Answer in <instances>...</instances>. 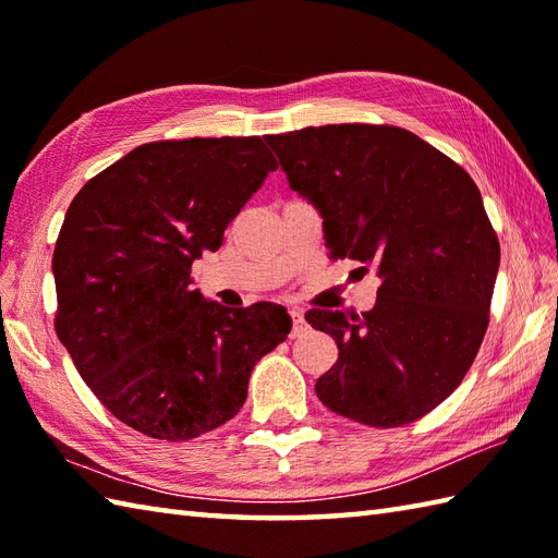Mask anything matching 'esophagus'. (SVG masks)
Listing matches in <instances>:
<instances>
[{
    "mask_svg": "<svg viewBox=\"0 0 558 558\" xmlns=\"http://www.w3.org/2000/svg\"><path fill=\"white\" fill-rule=\"evenodd\" d=\"M292 316V338H300L302 333H306V322H304V312L300 306H292L290 310Z\"/></svg>",
    "mask_w": 558,
    "mask_h": 558,
    "instance_id": "obj_1",
    "label": "esophagus"
}]
</instances>
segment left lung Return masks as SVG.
<instances>
[{"label": "left lung", "instance_id": "left-lung-1", "mask_svg": "<svg viewBox=\"0 0 558 558\" xmlns=\"http://www.w3.org/2000/svg\"><path fill=\"white\" fill-rule=\"evenodd\" d=\"M290 189L324 218L330 258L374 266V310H312L338 342L316 396L388 429L453 393L489 326L501 248L472 177L408 129L328 124L268 136Z\"/></svg>", "mask_w": 558, "mask_h": 558}]
</instances>
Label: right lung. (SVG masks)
<instances>
[{"label":"right lung","instance_id":"1","mask_svg":"<svg viewBox=\"0 0 558 558\" xmlns=\"http://www.w3.org/2000/svg\"><path fill=\"white\" fill-rule=\"evenodd\" d=\"M272 170L258 136L153 141L71 201L52 256L54 328L132 429L162 441L218 429L244 405L254 364L288 338L280 304L228 310L189 276Z\"/></svg>","mask_w":558,"mask_h":558}]
</instances>
